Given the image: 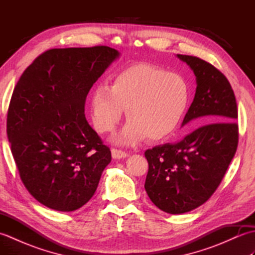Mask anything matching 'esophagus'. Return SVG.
<instances>
[{
  "label": "esophagus",
  "instance_id": "esophagus-1",
  "mask_svg": "<svg viewBox=\"0 0 255 255\" xmlns=\"http://www.w3.org/2000/svg\"><path fill=\"white\" fill-rule=\"evenodd\" d=\"M112 155L114 159H124L128 156V153L126 151H123L121 149H116V148H113L112 149Z\"/></svg>",
  "mask_w": 255,
  "mask_h": 255
}]
</instances>
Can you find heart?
I'll return each mask as SVG.
<instances>
[{"mask_svg":"<svg viewBox=\"0 0 255 255\" xmlns=\"http://www.w3.org/2000/svg\"><path fill=\"white\" fill-rule=\"evenodd\" d=\"M189 91L181 75L150 64L125 69L111 86L99 85L91 93L92 122L101 133L115 129L126 108L129 119L116 141L125 144L147 137L160 141L172 136L188 106Z\"/></svg>","mask_w":255,"mask_h":255,"instance_id":"obj_1","label":"heart"}]
</instances>
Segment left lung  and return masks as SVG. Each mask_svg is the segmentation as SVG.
I'll use <instances>...</instances> for the list:
<instances>
[{"instance_id": "8db88e82", "label": "left lung", "mask_w": 255, "mask_h": 255, "mask_svg": "<svg viewBox=\"0 0 255 255\" xmlns=\"http://www.w3.org/2000/svg\"><path fill=\"white\" fill-rule=\"evenodd\" d=\"M196 77V93L182 126L193 119L210 122L176 143L144 152L149 170L144 188L152 203L167 214L199 207L215 193L234 158L239 141L236 96L228 79L197 57L177 55Z\"/></svg>"}]
</instances>
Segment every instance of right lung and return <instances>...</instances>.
<instances>
[{
	"label": "right lung",
	"mask_w": 255,
	"mask_h": 255,
	"mask_svg": "<svg viewBox=\"0 0 255 255\" xmlns=\"http://www.w3.org/2000/svg\"><path fill=\"white\" fill-rule=\"evenodd\" d=\"M119 52L107 46L50 49L21 74L6 132L20 180L46 207L77 210L93 196L112 160L85 118L92 86Z\"/></svg>",
	"instance_id": "add662e5"
}]
</instances>
